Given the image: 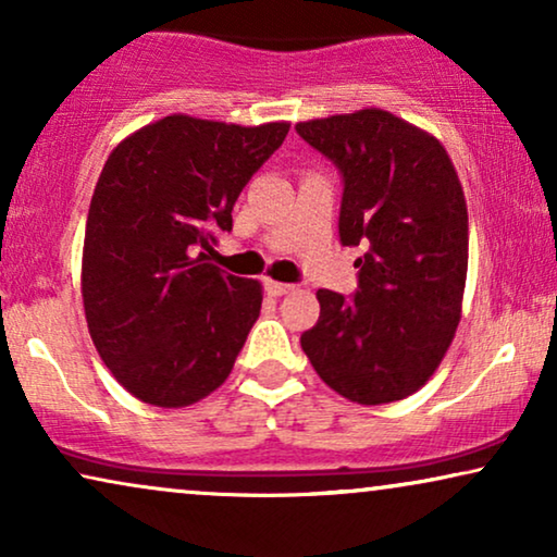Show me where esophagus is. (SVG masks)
<instances>
[{
	"instance_id": "34e87169",
	"label": "esophagus",
	"mask_w": 557,
	"mask_h": 557,
	"mask_svg": "<svg viewBox=\"0 0 557 557\" xmlns=\"http://www.w3.org/2000/svg\"><path fill=\"white\" fill-rule=\"evenodd\" d=\"M265 292L271 296H284L288 292H294L292 284H281V281H273V278H265Z\"/></svg>"
}]
</instances>
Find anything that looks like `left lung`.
<instances>
[{
    "instance_id": "obj_1",
    "label": "left lung",
    "mask_w": 557,
    "mask_h": 557,
    "mask_svg": "<svg viewBox=\"0 0 557 557\" xmlns=\"http://www.w3.org/2000/svg\"><path fill=\"white\" fill-rule=\"evenodd\" d=\"M296 132L345 182L342 246H362L355 296L319 288L301 349L332 391L360 406L403 400L444 360L469 263L463 189L436 136L383 109L337 113Z\"/></svg>"
}]
</instances>
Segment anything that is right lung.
<instances>
[{
    "instance_id": "obj_1",
    "label": "right lung",
    "mask_w": 557,
    "mask_h": 557,
    "mask_svg": "<svg viewBox=\"0 0 557 557\" xmlns=\"http://www.w3.org/2000/svg\"><path fill=\"white\" fill-rule=\"evenodd\" d=\"M286 134V121L174 113L106 159L83 243V309L98 355L134 398L185 408L231 375L263 292L202 250L233 231L235 200Z\"/></svg>"
}]
</instances>
